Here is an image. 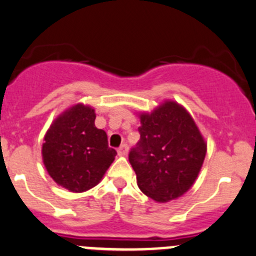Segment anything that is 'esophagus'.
I'll return each instance as SVG.
<instances>
[{
	"label": "esophagus",
	"instance_id": "1",
	"mask_svg": "<svg viewBox=\"0 0 256 256\" xmlns=\"http://www.w3.org/2000/svg\"><path fill=\"white\" fill-rule=\"evenodd\" d=\"M126 153H128V144L123 143V144H122L120 147L118 148V154L119 156H126Z\"/></svg>",
	"mask_w": 256,
	"mask_h": 256
}]
</instances>
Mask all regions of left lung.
Returning a JSON list of instances; mask_svg holds the SVG:
<instances>
[{
  "label": "left lung",
  "mask_w": 256,
  "mask_h": 256,
  "mask_svg": "<svg viewBox=\"0 0 256 256\" xmlns=\"http://www.w3.org/2000/svg\"><path fill=\"white\" fill-rule=\"evenodd\" d=\"M140 140L130 162L140 191L157 202L174 200L196 181L206 156V143L188 112L166 102L140 116Z\"/></svg>",
  "instance_id": "1"
}]
</instances>
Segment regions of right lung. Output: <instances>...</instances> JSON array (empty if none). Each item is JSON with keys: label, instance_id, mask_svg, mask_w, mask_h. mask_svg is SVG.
<instances>
[{"label": "right lung", "instance_id": "obj_1", "mask_svg": "<svg viewBox=\"0 0 256 256\" xmlns=\"http://www.w3.org/2000/svg\"><path fill=\"white\" fill-rule=\"evenodd\" d=\"M94 120V109L76 104L58 116L45 136L44 164L54 181L72 192L98 184L116 154Z\"/></svg>", "mask_w": 256, "mask_h": 256}]
</instances>
